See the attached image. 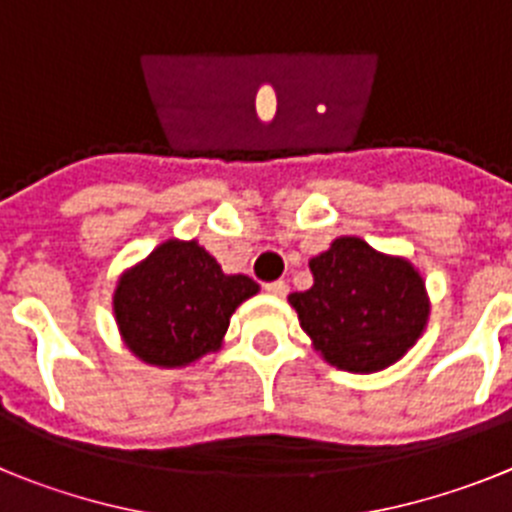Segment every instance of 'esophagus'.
Returning a JSON list of instances; mask_svg holds the SVG:
<instances>
[{
    "instance_id": "esophagus-1",
    "label": "esophagus",
    "mask_w": 512,
    "mask_h": 512,
    "mask_svg": "<svg viewBox=\"0 0 512 512\" xmlns=\"http://www.w3.org/2000/svg\"><path fill=\"white\" fill-rule=\"evenodd\" d=\"M266 292L274 297H284L289 292V284L282 282V279H277V282H269L266 284Z\"/></svg>"
}]
</instances>
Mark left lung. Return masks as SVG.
Here are the masks:
<instances>
[{"label":"left lung","instance_id":"obj_1","mask_svg":"<svg viewBox=\"0 0 512 512\" xmlns=\"http://www.w3.org/2000/svg\"><path fill=\"white\" fill-rule=\"evenodd\" d=\"M312 287L289 295L312 348L341 372H382L423 336L431 300L405 256L341 235L310 259Z\"/></svg>","mask_w":512,"mask_h":512}]
</instances>
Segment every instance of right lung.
Returning <instances> with one entry per match:
<instances>
[{
    "label": "right lung",
    "instance_id": "obj_1",
    "mask_svg": "<svg viewBox=\"0 0 512 512\" xmlns=\"http://www.w3.org/2000/svg\"><path fill=\"white\" fill-rule=\"evenodd\" d=\"M256 292L251 277L225 274L197 241L169 238L117 277L112 312L135 359L184 369L223 348L233 312Z\"/></svg>",
    "mask_w": 512,
    "mask_h": 512
}]
</instances>
